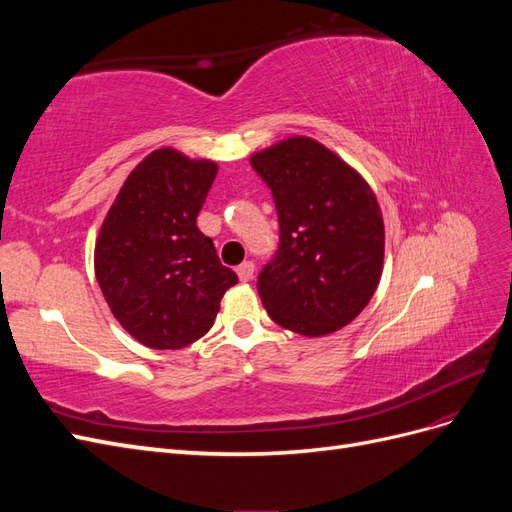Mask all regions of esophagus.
I'll return each mask as SVG.
<instances>
[{
  "label": "esophagus",
  "instance_id": "obj_1",
  "mask_svg": "<svg viewBox=\"0 0 512 512\" xmlns=\"http://www.w3.org/2000/svg\"><path fill=\"white\" fill-rule=\"evenodd\" d=\"M237 275L241 282H250L254 277V262H243L241 267H237Z\"/></svg>",
  "mask_w": 512,
  "mask_h": 512
}]
</instances>
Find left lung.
Wrapping results in <instances>:
<instances>
[{
	"instance_id": "obj_1",
	"label": "left lung",
	"mask_w": 512,
	"mask_h": 512,
	"mask_svg": "<svg viewBox=\"0 0 512 512\" xmlns=\"http://www.w3.org/2000/svg\"><path fill=\"white\" fill-rule=\"evenodd\" d=\"M250 162L280 218V250L258 275L262 305L303 337L339 331L363 312L382 277L384 222L374 190L309 136L284 138Z\"/></svg>"
}]
</instances>
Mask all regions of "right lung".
<instances>
[{"label": "right lung", "instance_id": "right-lung-1", "mask_svg": "<svg viewBox=\"0 0 512 512\" xmlns=\"http://www.w3.org/2000/svg\"><path fill=\"white\" fill-rule=\"evenodd\" d=\"M218 164L162 147L123 181L100 226L94 269L117 322L153 350L203 337L239 282L196 226Z\"/></svg>", "mask_w": 512, "mask_h": 512}]
</instances>
